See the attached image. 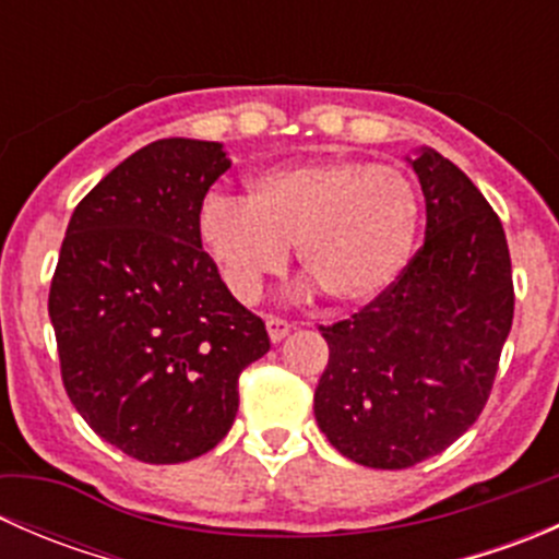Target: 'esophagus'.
<instances>
[{"label": "esophagus", "mask_w": 559, "mask_h": 559, "mask_svg": "<svg viewBox=\"0 0 559 559\" xmlns=\"http://www.w3.org/2000/svg\"><path fill=\"white\" fill-rule=\"evenodd\" d=\"M264 326H267V335L273 343H281L292 332L289 321L278 319V316H267V319H264Z\"/></svg>", "instance_id": "34e87169"}]
</instances>
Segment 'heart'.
Segmentation results:
<instances>
[{"mask_svg":"<svg viewBox=\"0 0 559 559\" xmlns=\"http://www.w3.org/2000/svg\"><path fill=\"white\" fill-rule=\"evenodd\" d=\"M419 224V191L405 173L319 159L257 173L246 200L205 197L197 238L238 300H259L297 246L300 267L332 302L365 306L408 270Z\"/></svg>","mask_w":559,"mask_h":559,"instance_id":"obj_1","label":"heart"}]
</instances>
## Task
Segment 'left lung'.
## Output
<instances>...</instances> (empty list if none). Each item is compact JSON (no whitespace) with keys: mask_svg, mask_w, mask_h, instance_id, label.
Wrapping results in <instances>:
<instances>
[{"mask_svg":"<svg viewBox=\"0 0 559 559\" xmlns=\"http://www.w3.org/2000/svg\"><path fill=\"white\" fill-rule=\"evenodd\" d=\"M408 162L427 205L425 246L386 295L321 326L330 362L313 394L326 441L379 471L441 454L478 419L514 321L498 213L438 151Z\"/></svg>","mask_w":559,"mask_h":559,"instance_id":"1","label":"left lung"}]
</instances>
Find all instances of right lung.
I'll use <instances>...</instances> for the list:
<instances>
[{"label":"right lung","mask_w":559,"mask_h":559,"mask_svg":"<svg viewBox=\"0 0 559 559\" xmlns=\"http://www.w3.org/2000/svg\"><path fill=\"white\" fill-rule=\"evenodd\" d=\"M222 143L134 151L81 200L50 281L61 381L86 425L151 465L211 452L238 414V379L270 352L197 238L229 170Z\"/></svg>","instance_id":"right-lung-1"}]
</instances>
